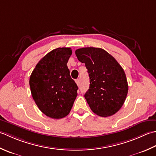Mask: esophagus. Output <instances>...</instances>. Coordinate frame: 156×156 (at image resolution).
Wrapping results in <instances>:
<instances>
[{
  "mask_svg": "<svg viewBox=\"0 0 156 156\" xmlns=\"http://www.w3.org/2000/svg\"><path fill=\"white\" fill-rule=\"evenodd\" d=\"M75 82H76V83H77V85H79V84H80V80H79V79H76Z\"/></svg>",
  "mask_w": 156,
  "mask_h": 156,
  "instance_id": "esophagus-1",
  "label": "esophagus"
}]
</instances>
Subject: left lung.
I'll use <instances>...</instances> for the list:
<instances>
[{"label":"left lung","mask_w":156,"mask_h":156,"mask_svg":"<svg viewBox=\"0 0 156 156\" xmlns=\"http://www.w3.org/2000/svg\"><path fill=\"white\" fill-rule=\"evenodd\" d=\"M75 55L87 69L90 84L84 96L91 110L103 117L116 113L125 102L129 88L122 66L100 48H82L76 50Z\"/></svg>","instance_id":"left-lung-1"}]
</instances>
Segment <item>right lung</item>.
I'll return each mask as SVG.
<instances>
[{
  "label": "right lung",
  "mask_w": 156,
  "mask_h": 156,
  "mask_svg": "<svg viewBox=\"0 0 156 156\" xmlns=\"http://www.w3.org/2000/svg\"><path fill=\"white\" fill-rule=\"evenodd\" d=\"M72 50L58 48L41 59L32 71L30 86L36 105L47 116H67L77 96L78 87L66 66Z\"/></svg>",
  "instance_id": "right-lung-1"
}]
</instances>
